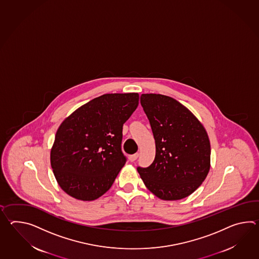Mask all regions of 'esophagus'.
<instances>
[{
	"instance_id": "obj_1",
	"label": "esophagus",
	"mask_w": 259,
	"mask_h": 259,
	"mask_svg": "<svg viewBox=\"0 0 259 259\" xmlns=\"http://www.w3.org/2000/svg\"><path fill=\"white\" fill-rule=\"evenodd\" d=\"M138 153H135V154H133V155L129 156V160L130 161H135L137 159H138Z\"/></svg>"
}]
</instances>
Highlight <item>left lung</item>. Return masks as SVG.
<instances>
[{"mask_svg":"<svg viewBox=\"0 0 259 259\" xmlns=\"http://www.w3.org/2000/svg\"><path fill=\"white\" fill-rule=\"evenodd\" d=\"M140 103L155 139V159L138 167L144 184L164 201H177L193 193L210 170V141L201 121L174 98L142 94Z\"/></svg>","mask_w":259,"mask_h":259,"instance_id":"obj_1","label":"left lung"}]
</instances>
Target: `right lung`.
<instances>
[{
    "mask_svg": "<svg viewBox=\"0 0 259 259\" xmlns=\"http://www.w3.org/2000/svg\"><path fill=\"white\" fill-rule=\"evenodd\" d=\"M139 95L105 94L67 117L50 154L60 188L80 201H94L110 189L125 164L122 126L138 108Z\"/></svg>",
    "mask_w": 259,
    "mask_h": 259,
    "instance_id": "obj_1",
    "label": "right lung"
}]
</instances>
